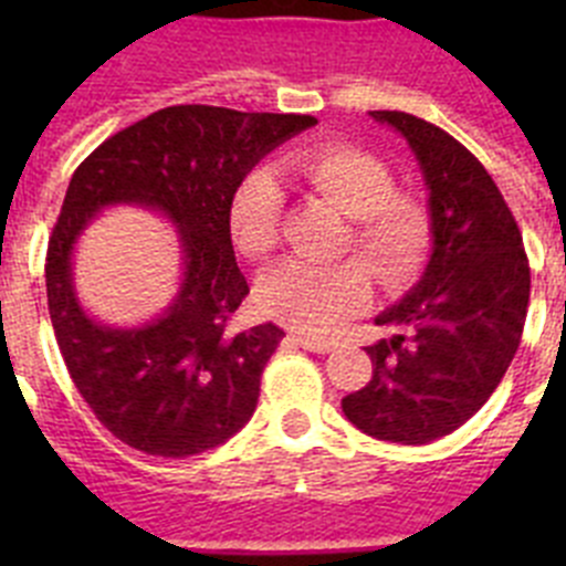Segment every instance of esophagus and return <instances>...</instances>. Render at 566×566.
Instances as JSON below:
<instances>
[{
	"mask_svg": "<svg viewBox=\"0 0 566 566\" xmlns=\"http://www.w3.org/2000/svg\"><path fill=\"white\" fill-rule=\"evenodd\" d=\"M294 343L300 345V348H306V352H314V354H328L334 348V339H323V337H308V334H292Z\"/></svg>",
	"mask_w": 566,
	"mask_h": 566,
	"instance_id": "34e87169",
	"label": "esophagus"
}]
</instances>
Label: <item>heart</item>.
<instances>
[{"label":"heart","mask_w":566,"mask_h":566,"mask_svg":"<svg viewBox=\"0 0 566 566\" xmlns=\"http://www.w3.org/2000/svg\"><path fill=\"white\" fill-rule=\"evenodd\" d=\"M289 181L317 195L352 218L348 247L365 266L345 260L312 266L303 260L280 263L263 274L258 306L277 323L306 334H326L363 312L371 300V277L379 286L402 289L422 272L431 252V214L413 198L397 195V178L377 155L352 144H319L283 161ZM229 234L243 258L274 252L283 223V189L269 172H252L229 201Z\"/></svg>","instance_id":"heart-1"}]
</instances>
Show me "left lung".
<instances>
[{"mask_svg":"<svg viewBox=\"0 0 566 566\" xmlns=\"http://www.w3.org/2000/svg\"><path fill=\"white\" fill-rule=\"evenodd\" d=\"M417 155L433 252L422 280L374 323L397 334L368 345L371 382L343 399L374 439L424 444L488 402L522 343L530 266L516 218L470 149L417 115L374 109Z\"/></svg>","mask_w":566,"mask_h":566,"instance_id":"8db88e82","label":"left lung"}]
</instances>
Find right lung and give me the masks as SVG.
Wrapping results in <instances>:
<instances>
[{"instance_id": "obj_1", "label": "right lung", "mask_w": 566, "mask_h": 566, "mask_svg": "<svg viewBox=\"0 0 566 566\" xmlns=\"http://www.w3.org/2000/svg\"><path fill=\"white\" fill-rule=\"evenodd\" d=\"M314 124V115L178 104L109 135L70 178L44 263L50 323L84 402L135 451L195 457L252 419L260 374L283 328L227 332L249 294L229 234V201L263 155ZM118 202L161 211L185 252L182 289L168 312L133 329L90 318L72 289L77 234Z\"/></svg>"}]
</instances>
